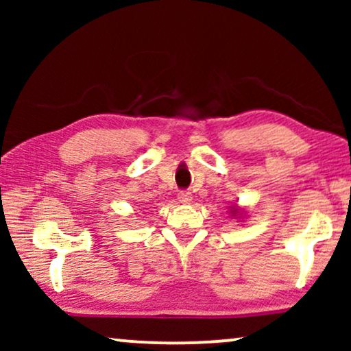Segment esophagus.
<instances>
[{
	"mask_svg": "<svg viewBox=\"0 0 351 351\" xmlns=\"http://www.w3.org/2000/svg\"><path fill=\"white\" fill-rule=\"evenodd\" d=\"M191 199H193V196H191L190 191H180L179 193V201L182 204H190Z\"/></svg>",
	"mask_w": 351,
	"mask_h": 351,
	"instance_id": "obj_1",
	"label": "esophagus"
}]
</instances>
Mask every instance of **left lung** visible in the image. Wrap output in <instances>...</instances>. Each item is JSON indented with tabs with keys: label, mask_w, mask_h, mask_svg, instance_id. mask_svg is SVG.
<instances>
[{
	"label": "left lung",
	"mask_w": 351,
	"mask_h": 351,
	"mask_svg": "<svg viewBox=\"0 0 351 351\" xmlns=\"http://www.w3.org/2000/svg\"><path fill=\"white\" fill-rule=\"evenodd\" d=\"M230 210H232V213H233L234 215H238V214H239V209H237V208H234V206H233V208H232V209H230Z\"/></svg>",
	"instance_id": "8db88e82"
}]
</instances>
